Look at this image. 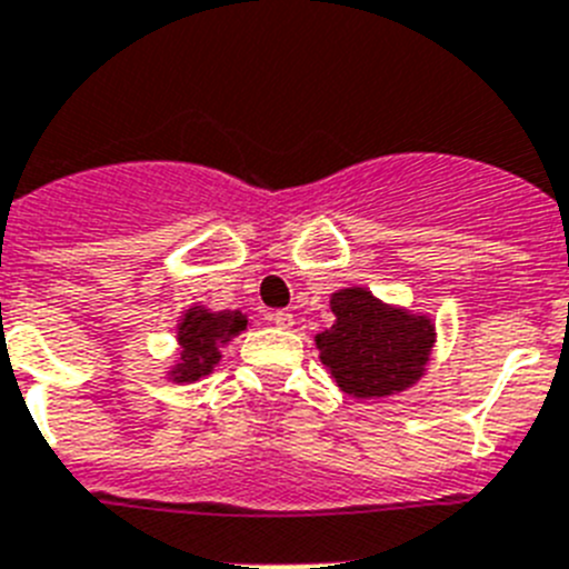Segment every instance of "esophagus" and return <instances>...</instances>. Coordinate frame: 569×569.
I'll list each match as a JSON object with an SVG mask.
<instances>
[{"mask_svg": "<svg viewBox=\"0 0 569 569\" xmlns=\"http://www.w3.org/2000/svg\"><path fill=\"white\" fill-rule=\"evenodd\" d=\"M271 323L278 326V329H291L295 318H291L289 312H274V315H271Z\"/></svg>", "mask_w": 569, "mask_h": 569, "instance_id": "34e87169", "label": "esophagus"}]
</instances>
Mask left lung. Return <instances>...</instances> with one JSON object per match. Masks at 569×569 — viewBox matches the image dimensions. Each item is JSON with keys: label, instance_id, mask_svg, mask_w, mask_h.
<instances>
[{"label": "left lung", "instance_id": "1", "mask_svg": "<svg viewBox=\"0 0 569 569\" xmlns=\"http://www.w3.org/2000/svg\"><path fill=\"white\" fill-rule=\"evenodd\" d=\"M332 329L315 338L320 360L352 398H389L418 383L435 346V323L372 291L349 286L329 300Z\"/></svg>", "mask_w": 569, "mask_h": 569}]
</instances>
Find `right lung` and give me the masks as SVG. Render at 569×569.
<instances>
[{"label":"right lung","mask_w":569,"mask_h":569,"mask_svg":"<svg viewBox=\"0 0 569 569\" xmlns=\"http://www.w3.org/2000/svg\"><path fill=\"white\" fill-rule=\"evenodd\" d=\"M249 326V318L243 312H211L206 306H191L186 309L182 320L177 323V346L180 358L171 367L168 378L174 383H194L202 375H209L220 355V346L229 343L231 338L243 332Z\"/></svg>","instance_id":"right-lung-1"}]
</instances>
